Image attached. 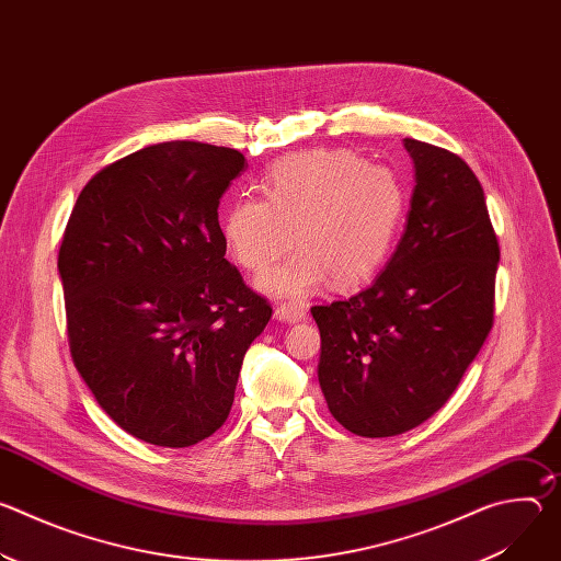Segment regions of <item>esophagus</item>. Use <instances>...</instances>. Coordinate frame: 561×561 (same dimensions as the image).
Wrapping results in <instances>:
<instances>
[{
  "label": "esophagus",
  "instance_id": "esophagus-1",
  "mask_svg": "<svg viewBox=\"0 0 561 561\" xmlns=\"http://www.w3.org/2000/svg\"><path fill=\"white\" fill-rule=\"evenodd\" d=\"M275 317L282 319V322L295 324V322H301V319L306 317V308L301 304H277Z\"/></svg>",
  "mask_w": 561,
  "mask_h": 561
}]
</instances>
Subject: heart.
<instances>
[{"label":"heart","instance_id":"1","mask_svg":"<svg viewBox=\"0 0 561 561\" xmlns=\"http://www.w3.org/2000/svg\"><path fill=\"white\" fill-rule=\"evenodd\" d=\"M264 197L244 195L224 219V239L239 266L260 273L293 249L257 286L275 297H306L331 277L355 286L386 262L407 217V191L386 169L348 150L288 154L264 178Z\"/></svg>","mask_w":561,"mask_h":561}]
</instances>
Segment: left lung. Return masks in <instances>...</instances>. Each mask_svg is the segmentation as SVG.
I'll return each instance as SVG.
<instances>
[{"instance_id": "8db88e82", "label": "left lung", "mask_w": 561, "mask_h": 561, "mask_svg": "<svg viewBox=\"0 0 561 561\" xmlns=\"http://www.w3.org/2000/svg\"><path fill=\"white\" fill-rule=\"evenodd\" d=\"M415 191L397 251L362 293L310 312L317 377L333 417L362 437L402 435L433 417L495 319L500 242L484 188L446 148L404 139Z\"/></svg>"}]
</instances>
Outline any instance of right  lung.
<instances>
[{"instance_id":"add662e5","label":"right lung","mask_w":561,"mask_h":561,"mask_svg":"<svg viewBox=\"0 0 561 561\" xmlns=\"http://www.w3.org/2000/svg\"><path fill=\"white\" fill-rule=\"evenodd\" d=\"M234 148L164 141L95 173L59 247L70 357L133 437L186 448L228 417L273 308L224 257L219 197Z\"/></svg>"}]
</instances>
